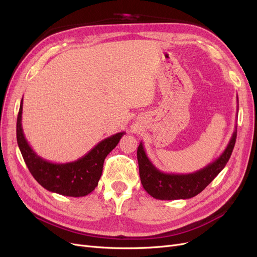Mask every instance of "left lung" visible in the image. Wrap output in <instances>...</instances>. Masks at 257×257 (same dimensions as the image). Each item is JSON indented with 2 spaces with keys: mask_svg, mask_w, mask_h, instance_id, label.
Instances as JSON below:
<instances>
[{
  "mask_svg": "<svg viewBox=\"0 0 257 257\" xmlns=\"http://www.w3.org/2000/svg\"><path fill=\"white\" fill-rule=\"evenodd\" d=\"M238 103V96H237ZM239 105L237 106V110ZM237 138V126H235L227 147L219 158L204 168L191 174H168L163 173L153 165L148 158L143 143L137 149L139 176L144 189L152 197L161 200L188 199L196 196L213 179L221 173L227 164Z\"/></svg>",
  "mask_w": 257,
  "mask_h": 257,
  "instance_id": "obj_1",
  "label": "left lung"
}]
</instances>
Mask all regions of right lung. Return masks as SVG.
<instances>
[{
	"instance_id": "obj_1",
	"label": "right lung",
	"mask_w": 257,
	"mask_h": 257,
	"mask_svg": "<svg viewBox=\"0 0 257 257\" xmlns=\"http://www.w3.org/2000/svg\"><path fill=\"white\" fill-rule=\"evenodd\" d=\"M22 105L23 98L17 118V143L30 173L49 192L71 197L88 195L98 184L106 157L119 144L125 132L103 139L74 162L52 163L41 158L26 139L22 130Z\"/></svg>"
}]
</instances>
